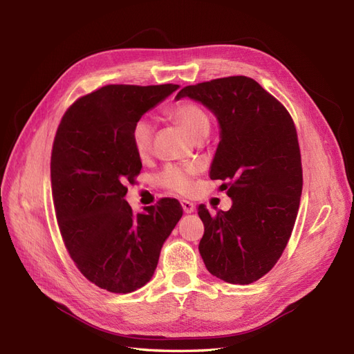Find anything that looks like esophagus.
I'll use <instances>...</instances> for the list:
<instances>
[{"label": "esophagus", "mask_w": 354, "mask_h": 354, "mask_svg": "<svg viewBox=\"0 0 354 354\" xmlns=\"http://www.w3.org/2000/svg\"><path fill=\"white\" fill-rule=\"evenodd\" d=\"M181 207H183V211L190 214L195 211V203L190 202V201H181Z\"/></svg>", "instance_id": "1"}]
</instances>
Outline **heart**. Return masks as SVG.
Listing matches in <instances>:
<instances>
[{
  "label": "heart",
  "instance_id": "obj_1",
  "mask_svg": "<svg viewBox=\"0 0 354 354\" xmlns=\"http://www.w3.org/2000/svg\"><path fill=\"white\" fill-rule=\"evenodd\" d=\"M169 115L185 128V131L196 140L198 137L208 134L211 121L207 112L194 102H181L169 109ZM153 122L151 118H140L131 131V143L138 156H147L152 149ZM196 173L194 165L168 164L156 176L159 186H162L176 194H187L192 187V177Z\"/></svg>",
  "mask_w": 354,
  "mask_h": 354
}]
</instances>
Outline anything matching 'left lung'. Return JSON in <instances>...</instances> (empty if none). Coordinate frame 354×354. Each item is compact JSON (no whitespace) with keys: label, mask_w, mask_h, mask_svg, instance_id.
<instances>
[{"label":"left lung","mask_w":354,"mask_h":354,"mask_svg":"<svg viewBox=\"0 0 354 354\" xmlns=\"http://www.w3.org/2000/svg\"><path fill=\"white\" fill-rule=\"evenodd\" d=\"M216 115L220 143L209 177L232 198L229 211L209 214L199 254L218 279L248 285L269 273L291 238L303 190L297 130L283 104L248 77L218 78L181 88Z\"/></svg>","instance_id":"1"}]
</instances>
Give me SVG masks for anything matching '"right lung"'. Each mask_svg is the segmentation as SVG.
Returning a JSON list of instances; mask_svg holds the SVG:
<instances>
[{"mask_svg":"<svg viewBox=\"0 0 354 354\" xmlns=\"http://www.w3.org/2000/svg\"><path fill=\"white\" fill-rule=\"evenodd\" d=\"M178 88L104 85L63 115L51 152V190L63 242L90 282L128 294L152 279L160 248L183 216L164 198L134 214L127 183L140 174L131 143L134 124Z\"/></svg>","mask_w":354,"mask_h":354,"instance_id":"1","label":"right lung"}]
</instances>
